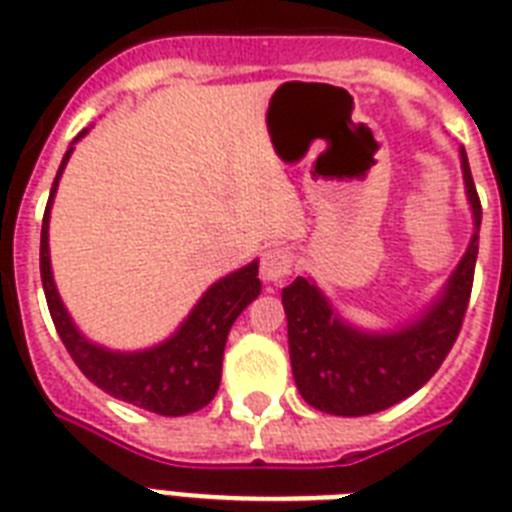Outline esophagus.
Returning <instances> with one entry per match:
<instances>
[{
    "label": "esophagus",
    "mask_w": 512,
    "mask_h": 512,
    "mask_svg": "<svg viewBox=\"0 0 512 512\" xmlns=\"http://www.w3.org/2000/svg\"><path fill=\"white\" fill-rule=\"evenodd\" d=\"M292 265H295V257L287 249H268L260 260V279L265 284H281L292 273Z\"/></svg>",
    "instance_id": "1"
}]
</instances>
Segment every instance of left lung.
<instances>
[{"mask_svg":"<svg viewBox=\"0 0 512 512\" xmlns=\"http://www.w3.org/2000/svg\"><path fill=\"white\" fill-rule=\"evenodd\" d=\"M460 164L473 236L444 287L412 319L388 329L358 327L311 276L281 289L292 374L313 409L337 417L382 412L420 390L452 350L468 311L481 231V201L462 146Z\"/></svg>","mask_w":512,"mask_h":512,"instance_id":"1","label":"left lung"}]
</instances>
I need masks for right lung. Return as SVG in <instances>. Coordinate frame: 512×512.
Instances as JSON below:
<instances>
[{
  "mask_svg": "<svg viewBox=\"0 0 512 512\" xmlns=\"http://www.w3.org/2000/svg\"><path fill=\"white\" fill-rule=\"evenodd\" d=\"M90 132L82 130L71 140L60 170L52 183L50 201L42 220V247H39V268H42V287L47 297V308L55 321L60 340L82 369L84 377L95 382L108 396L127 401V404L146 409V412L164 414V417H183L199 412L215 398L223 374V350L233 321L260 295L257 279V260L244 268L225 273L223 279L209 284L207 292L196 300L170 337L156 345L138 350H114L108 345L90 340L76 327L71 313L60 300L55 287L50 260V209L58 193V183L66 170L74 146Z\"/></svg>",
  "mask_w": 512,
  "mask_h": 512,
  "instance_id": "obj_1",
  "label": "right lung"
}]
</instances>
